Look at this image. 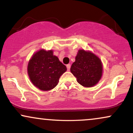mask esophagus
Instances as JSON below:
<instances>
[{
	"label": "esophagus",
	"instance_id": "obj_1",
	"mask_svg": "<svg viewBox=\"0 0 133 133\" xmlns=\"http://www.w3.org/2000/svg\"><path fill=\"white\" fill-rule=\"evenodd\" d=\"M70 67H71V65H70V64H68V65H66V68H67V70H68V71H69V70H70Z\"/></svg>",
	"mask_w": 133,
	"mask_h": 133
}]
</instances>
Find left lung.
Here are the masks:
<instances>
[{"instance_id": "1", "label": "left lung", "mask_w": 133, "mask_h": 133, "mask_svg": "<svg viewBox=\"0 0 133 133\" xmlns=\"http://www.w3.org/2000/svg\"><path fill=\"white\" fill-rule=\"evenodd\" d=\"M70 71L79 84L90 88L96 85L102 77L103 63L100 58L91 51L81 49L78 51Z\"/></svg>"}]
</instances>
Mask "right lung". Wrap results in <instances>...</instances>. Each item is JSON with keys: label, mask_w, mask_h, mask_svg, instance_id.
Masks as SVG:
<instances>
[{"label": "right lung", "mask_w": 133, "mask_h": 133, "mask_svg": "<svg viewBox=\"0 0 133 133\" xmlns=\"http://www.w3.org/2000/svg\"><path fill=\"white\" fill-rule=\"evenodd\" d=\"M66 67L54 55V51L41 49L36 51L28 63L27 73L31 82L42 91H49L58 85Z\"/></svg>", "instance_id": "right-lung-1"}]
</instances>
